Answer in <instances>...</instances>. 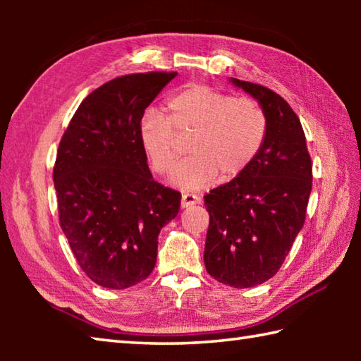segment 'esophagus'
<instances>
[{"instance_id":"34e87169","label":"esophagus","mask_w":361,"mask_h":361,"mask_svg":"<svg viewBox=\"0 0 361 361\" xmlns=\"http://www.w3.org/2000/svg\"><path fill=\"white\" fill-rule=\"evenodd\" d=\"M195 204H200V197H199V195L189 194V192L181 195V207H183V209H188V207L195 205Z\"/></svg>"}]
</instances>
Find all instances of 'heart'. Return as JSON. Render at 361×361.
Listing matches in <instances>:
<instances>
[{"mask_svg":"<svg viewBox=\"0 0 361 361\" xmlns=\"http://www.w3.org/2000/svg\"><path fill=\"white\" fill-rule=\"evenodd\" d=\"M167 116L146 111L138 137L157 173L172 172L180 154L178 135H192L191 156L178 164L172 183L185 191H199L240 176L258 157L267 137L262 108L247 97H234L205 84H191L166 103Z\"/></svg>","mask_w":361,"mask_h":361,"instance_id":"1","label":"heart"}]
</instances>
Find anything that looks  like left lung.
Masks as SVG:
<instances>
[{"mask_svg":"<svg viewBox=\"0 0 361 361\" xmlns=\"http://www.w3.org/2000/svg\"><path fill=\"white\" fill-rule=\"evenodd\" d=\"M231 82L258 100L267 137L245 172L204 197L210 215L204 262L218 282L250 288L276 276L304 226L312 161L301 122L282 97L259 84Z\"/></svg>","mask_w":361,"mask_h":361,"instance_id":"1","label":"left lung"}]
</instances>
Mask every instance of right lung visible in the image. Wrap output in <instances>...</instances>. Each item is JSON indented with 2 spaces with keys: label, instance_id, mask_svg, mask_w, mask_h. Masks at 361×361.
<instances>
[{
  "label": "right lung",
  "instance_id": "obj_1",
  "mask_svg": "<svg viewBox=\"0 0 361 361\" xmlns=\"http://www.w3.org/2000/svg\"><path fill=\"white\" fill-rule=\"evenodd\" d=\"M176 73L111 79L89 94L60 140L54 186L59 219L92 282L124 290L152 272L157 235L181 194L152 180L138 137L145 109Z\"/></svg>",
  "mask_w": 361,
  "mask_h": 361
}]
</instances>
